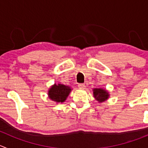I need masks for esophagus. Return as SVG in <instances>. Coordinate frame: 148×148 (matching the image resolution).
<instances>
[{"instance_id": "obj_1", "label": "esophagus", "mask_w": 148, "mask_h": 148, "mask_svg": "<svg viewBox=\"0 0 148 148\" xmlns=\"http://www.w3.org/2000/svg\"><path fill=\"white\" fill-rule=\"evenodd\" d=\"M78 87L79 89H82V90H84L85 88V84H78Z\"/></svg>"}]
</instances>
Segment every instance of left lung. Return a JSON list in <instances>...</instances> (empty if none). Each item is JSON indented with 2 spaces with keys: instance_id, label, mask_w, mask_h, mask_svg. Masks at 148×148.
<instances>
[{
  "instance_id": "1",
  "label": "left lung",
  "mask_w": 148,
  "mask_h": 148,
  "mask_svg": "<svg viewBox=\"0 0 148 148\" xmlns=\"http://www.w3.org/2000/svg\"><path fill=\"white\" fill-rule=\"evenodd\" d=\"M92 92L93 97L99 103H103V102L106 101L110 97L109 92L106 89L101 88V87L100 88H93Z\"/></svg>"
}]
</instances>
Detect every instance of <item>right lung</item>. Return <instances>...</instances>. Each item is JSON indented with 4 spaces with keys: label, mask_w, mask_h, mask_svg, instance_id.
<instances>
[{
    "label": "right lung",
    "mask_w": 148,
    "mask_h": 148,
    "mask_svg": "<svg viewBox=\"0 0 148 148\" xmlns=\"http://www.w3.org/2000/svg\"><path fill=\"white\" fill-rule=\"evenodd\" d=\"M71 91V87L63 84H53L48 90V97L56 103H64Z\"/></svg>",
    "instance_id": "right-lung-1"
}]
</instances>
